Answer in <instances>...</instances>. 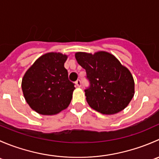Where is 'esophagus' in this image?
I'll return each instance as SVG.
<instances>
[{
    "instance_id": "obj_1",
    "label": "esophagus",
    "mask_w": 159,
    "mask_h": 159,
    "mask_svg": "<svg viewBox=\"0 0 159 159\" xmlns=\"http://www.w3.org/2000/svg\"><path fill=\"white\" fill-rule=\"evenodd\" d=\"M75 84H76V86L78 88H80L81 86V81H80V80H78V81L75 82Z\"/></svg>"
}]
</instances>
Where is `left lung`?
Masks as SVG:
<instances>
[{
  "label": "left lung",
  "mask_w": 159,
  "mask_h": 159,
  "mask_svg": "<svg viewBox=\"0 0 159 159\" xmlns=\"http://www.w3.org/2000/svg\"><path fill=\"white\" fill-rule=\"evenodd\" d=\"M75 58L85 69L91 84L84 91L92 109L103 115H115L129 105L134 94V78L115 56L99 51L94 54L76 52Z\"/></svg>",
  "instance_id": "1"
}]
</instances>
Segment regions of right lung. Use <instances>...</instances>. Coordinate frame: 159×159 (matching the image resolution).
<instances>
[{"label":"right lung","instance_id":"obj_1","mask_svg":"<svg viewBox=\"0 0 159 159\" xmlns=\"http://www.w3.org/2000/svg\"><path fill=\"white\" fill-rule=\"evenodd\" d=\"M68 57L61 52L46 53L25 72L21 81L24 97L37 113L57 115L70 105L75 88L65 68Z\"/></svg>","mask_w":159,"mask_h":159}]
</instances>
